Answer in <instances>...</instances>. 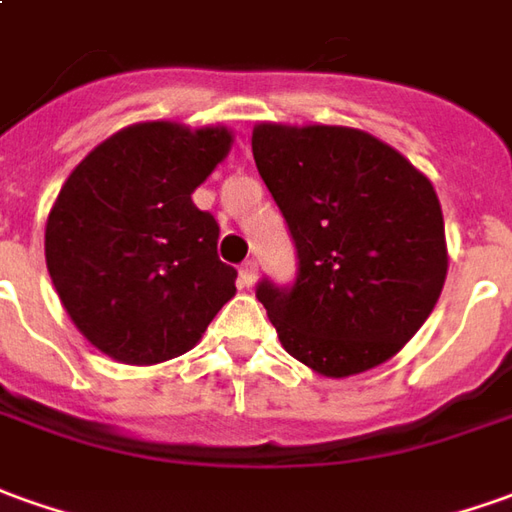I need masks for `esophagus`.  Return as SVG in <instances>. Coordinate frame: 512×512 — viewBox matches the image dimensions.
Here are the masks:
<instances>
[{
	"mask_svg": "<svg viewBox=\"0 0 512 512\" xmlns=\"http://www.w3.org/2000/svg\"><path fill=\"white\" fill-rule=\"evenodd\" d=\"M256 278H259V264L253 262V259H248V262L239 267V284H242V287H253Z\"/></svg>",
	"mask_w": 512,
	"mask_h": 512,
	"instance_id": "obj_1",
	"label": "esophagus"
}]
</instances>
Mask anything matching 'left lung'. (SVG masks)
<instances>
[{
	"mask_svg": "<svg viewBox=\"0 0 512 512\" xmlns=\"http://www.w3.org/2000/svg\"><path fill=\"white\" fill-rule=\"evenodd\" d=\"M250 144L298 253L292 284L256 287L287 354L334 379L396 357L449 270L429 178L365 130L262 122Z\"/></svg>",
	"mask_w": 512,
	"mask_h": 512,
	"instance_id": "obj_1",
	"label": "left lung"
}]
</instances>
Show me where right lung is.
Here are the masks:
<instances>
[{"label": "right lung", "mask_w": 512, "mask_h": 512, "mask_svg": "<svg viewBox=\"0 0 512 512\" xmlns=\"http://www.w3.org/2000/svg\"><path fill=\"white\" fill-rule=\"evenodd\" d=\"M231 150L225 128L142 122L74 167L49 211L44 253L63 309L102 354L155 365L195 348L234 298L220 225L192 192Z\"/></svg>", "instance_id": "add662e5"}]
</instances>
